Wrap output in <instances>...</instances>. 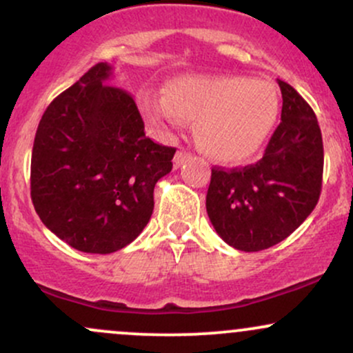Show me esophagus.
Returning a JSON list of instances; mask_svg holds the SVG:
<instances>
[{"instance_id": "obj_1", "label": "esophagus", "mask_w": 353, "mask_h": 353, "mask_svg": "<svg viewBox=\"0 0 353 353\" xmlns=\"http://www.w3.org/2000/svg\"><path fill=\"white\" fill-rule=\"evenodd\" d=\"M190 157V154L188 151H184V149H181V151L176 152V157H174V169H179L182 164L188 163Z\"/></svg>"}]
</instances>
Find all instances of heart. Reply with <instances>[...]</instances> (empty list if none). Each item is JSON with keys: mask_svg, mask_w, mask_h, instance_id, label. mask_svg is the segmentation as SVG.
Masks as SVG:
<instances>
[{"mask_svg": "<svg viewBox=\"0 0 353 353\" xmlns=\"http://www.w3.org/2000/svg\"><path fill=\"white\" fill-rule=\"evenodd\" d=\"M139 108L156 128L194 124L199 148L222 164H244L262 151L281 111L277 89L262 79L184 74L169 79L164 98L139 92Z\"/></svg>", "mask_w": 353, "mask_h": 353, "instance_id": "b5f03b06", "label": "heart"}]
</instances>
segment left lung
Instances as JSON below:
<instances>
[{
  "label": "left lung",
  "mask_w": 353,
  "mask_h": 353,
  "mask_svg": "<svg viewBox=\"0 0 353 353\" xmlns=\"http://www.w3.org/2000/svg\"><path fill=\"white\" fill-rule=\"evenodd\" d=\"M281 124L257 164L212 169L205 209L225 244L244 252L287 239L319 202L323 144L317 117L290 84L279 79Z\"/></svg>",
  "instance_id": "8db88e82"
}]
</instances>
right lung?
I'll return each instance as SVG.
<instances>
[{"label":"right lung","instance_id":"obj_1","mask_svg":"<svg viewBox=\"0 0 353 353\" xmlns=\"http://www.w3.org/2000/svg\"><path fill=\"white\" fill-rule=\"evenodd\" d=\"M98 63L48 106L31 156V199L43 224L72 249L111 254L152 216L154 185L174 148L144 132L134 99Z\"/></svg>","mask_w":353,"mask_h":353}]
</instances>
